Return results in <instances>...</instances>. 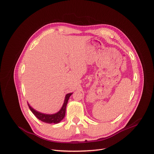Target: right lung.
Masks as SVG:
<instances>
[{"mask_svg": "<svg viewBox=\"0 0 154 154\" xmlns=\"http://www.w3.org/2000/svg\"><path fill=\"white\" fill-rule=\"evenodd\" d=\"M72 94V93H70V94H67L66 95L62 107L61 108V109L59 112L56 113V114H55L48 115V114H42V113L38 112L35 110L34 109H32L29 106V103H28V106H29L30 110H31V112L33 113V114L35 115V116L40 120H41V121H42V122L47 123V124H52V123L57 124L60 122V121L64 118L65 115H66V110L67 104L70 96Z\"/></svg>", "mask_w": 154, "mask_h": 154, "instance_id": "obj_1", "label": "right lung"}]
</instances>
